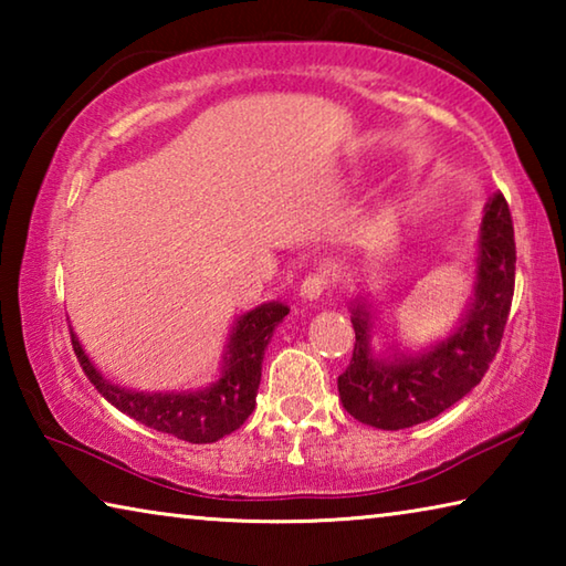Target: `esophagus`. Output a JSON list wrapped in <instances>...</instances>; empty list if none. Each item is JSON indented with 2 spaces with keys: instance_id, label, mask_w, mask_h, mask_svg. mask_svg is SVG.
Wrapping results in <instances>:
<instances>
[{
  "instance_id": "34e87169",
  "label": "esophagus",
  "mask_w": 566,
  "mask_h": 566,
  "mask_svg": "<svg viewBox=\"0 0 566 566\" xmlns=\"http://www.w3.org/2000/svg\"><path fill=\"white\" fill-rule=\"evenodd\" d=\"M329 286V276L324 272H312L310 276H304V282L300 286V294L302 300H319V296L324 294V290Z\"/></svg>"
}]
</instances>
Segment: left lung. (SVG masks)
<instances>
[{"instance_id":"obj_1","label":"left lung","mask_w":566,"mask_h":566,"mask_svg":"<svg viewBox=\"0 0 566 566\" xmlns=\"http://www.w3.org/2000/svg\"><path fill=\"white\" fill-rule=\"evenodd\" d=\"M476 244L474 296L459 327L432 349L411 357L389 347V357H375L369 304L354 300L352 327L357 342L337 387L344 409L361 424L387 432L421 424L457 405L486 375L514 296V227L500 191L484 207Z\"/></svg>"}]
</instances>
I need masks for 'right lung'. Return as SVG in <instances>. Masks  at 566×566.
Here are the masks:
<instances>
[{
  "label": "right lung",
  "instance_id": "1",
  "mask_svg": "<svg viewBox=\"0 0 566 566\" xmlns=\"http://www.w3.org/2000/svg\"><path fill=\"white\" fill-rule=\"evenodd\" d=\"M286 314H290V306L282 302H266L242 314L227 344L222 377L214 385L197 391H165V395L151 391L149 395V391L124 389L99 375L74 332L72 347L84 375L109 405L157 432L185 439L191 444H209L232 434L254 411L264 349L272 339L274 327Z\"/></svg>",
  "mask_w": 566,
  "mask_h": 566
}]
</instances>
